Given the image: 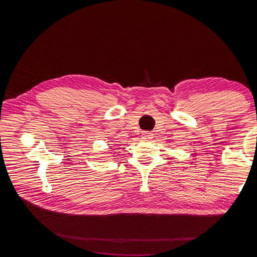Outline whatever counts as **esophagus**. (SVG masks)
Masks as SVG:
<instances>
[{"mask_svg": "<svg viewBox=\"0 0 257 257\" xmlns=\"http://www.w3.org/2000/svg\"><path fill=\"white\" fill-rule=\"evenodd\" d=\"M142 136L144 139H151L153 134L151 133V132H143L142 133Z\"/></svg>", "mask_w": 257, "mask_h": 257, "instance_id": "esophagus-1", "label": "esophagus"}]
</instances>
